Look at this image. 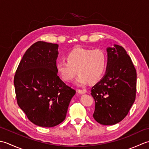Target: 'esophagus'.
Instances as JSON below:
<instances>
[{"label":"esophagus","instance_id":"esophagus-1","mask_svg":"<svg viewBox=\"0 0 149 149\" xmlns=\"http://www.w3.org/2000/svg\"><path fill=\"white\" fill-rule=\"evenodd\" d=\"M77 91H78V93L80 94H85L86 93V90H78Z\"/></svg>","mask_w":149,"mask_h":149}]
</instances>
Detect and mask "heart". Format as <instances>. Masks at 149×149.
Segmentation results:
<instances>
[{
    "label": "heart",
    "mask_w": 149,
    "mask_h": 149,
    "mask_svg": "<svg viewBox=\"0 0 149 149\" xmlns=\"http://www.w3.org/2000/svg\"><path fill=\"white\" fill-rule=\"evenodd\" d=\"M66 58V61L56 63L57 72L65 81H72L77 73L79 74L75 81L79 86H85L89 81H99L106 68V54L100 49L91 50L76 47L67 54Z\"/></svg>",
    "instance_id": "b5f03b06"
}]
</instances>
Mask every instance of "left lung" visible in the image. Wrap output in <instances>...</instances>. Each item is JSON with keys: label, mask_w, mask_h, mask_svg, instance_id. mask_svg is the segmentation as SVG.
<instances>
[{"label": "left lung", "mask_w": 149, "mask_h": 149, "mask_svg": "<svg viewBox=\"0 0 149 149\" xmlns=\"http://www.w3.org/2000/svg\"><path fill=\"white\" fill-rule=\"evenodd\" d=\"M107 63L105 75L91 88L95 102L93 115L104 125L120 122L133 104L136 91V71L123 47L114 44L107 47Z\"/></svg>", "instance_id": "8db88e82"}]
</instances>
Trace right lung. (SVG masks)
<instances>
[{"label": "right lung", "instance_id": "add662e5", "mask_svg": "<svg viewBox=\"0 0 149 149\" xmlns=\"http://www.w3.org/2000/svg\"><path fill=\"white\" fill-rule=\"evenodd\" d=\"M58 47L42 41L34 43L25 52L14 77L19 107L31 122L40 127L61 123L75 94L58 75Z\"/></svg>", "mask_w": 149, "mask_h": 149}]
</instances>
